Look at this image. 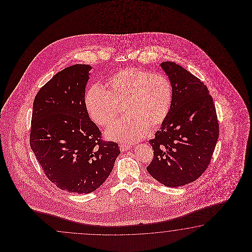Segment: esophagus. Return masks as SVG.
<instances>
[{
	"mask_svg": "<svg viewBox=\"0 0 252 252\" xmlns=\"http://www.w3.org/2000/svg\"><path fill=\"white\" fill-rule=\"evenodd\" d=\"M130 149V146L129 145L126 144H122L120 145V150L121 151H127V150H129Z\"/></svg>",
	"mask_w": 252,
	"mask_h": 252,
	"instance_id": "34e87169",
	"label": "esophagus"
}]
</instances>
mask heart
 Wrapping results in <instances>:
<instances>
[{
    "label": "heart",
    "mask_w": 252,
    "mask_h": 252,
    "mask_svg": "<svg viewBox=\"0 0 252 252\" xmlns=\"http://www.w3.org/2000/svg\"><path fill=\"white\" fill-rule=\"evenodd\" d=\"M173 101L169 78L161 73H150L126 67L109 76L105 90L94 86L86 94V106L92 120L109 128L124 106L127 117L107 131L109 139L127 143L143 139L149 128H158L167 118Z\"/></svg>",
    "instance_id": "heart-1"
}]
</instances>
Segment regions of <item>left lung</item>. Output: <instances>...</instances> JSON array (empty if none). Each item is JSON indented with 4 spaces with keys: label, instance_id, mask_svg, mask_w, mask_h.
Here are the masks:
<instances>
[{
    "label": "left lung",
    "instance_id": "1",
    "mask_svg": "<svg viewBox=\"0 0 252 252\" xmlns=\"http://www.w3.org/2000/svg\"><path fill=\"white\" fill-rule=\"evenodd\" d=\"M160 65L171 82L173 101L167 118L150 140L154 157L147 171L164 186L177 188L196 180L209 166L219 124L203 82L174 62Z\"/></svg>",
    "mask_w": 252,
    "mask_h": 252
}]
</instances>
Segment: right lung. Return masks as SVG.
Instances as JSON below:
<instances>
[{"mask_svg": "<svg viewBox=\"0 0 252 252\" xmlns=\"http://www.w3.org/2000/svg\"><path fill=\"white\" fill-rule=\"evenodd\" d=\"M89 64L59 71L33 102L30 145L48 179L61 190L89 193L100 188L121 151L104 141L85 101Z\"/></svg>", "mask_w": 252, "mask_h": 252, "instance_id": "add662e5", "label": "right lung"}]
</instances>
